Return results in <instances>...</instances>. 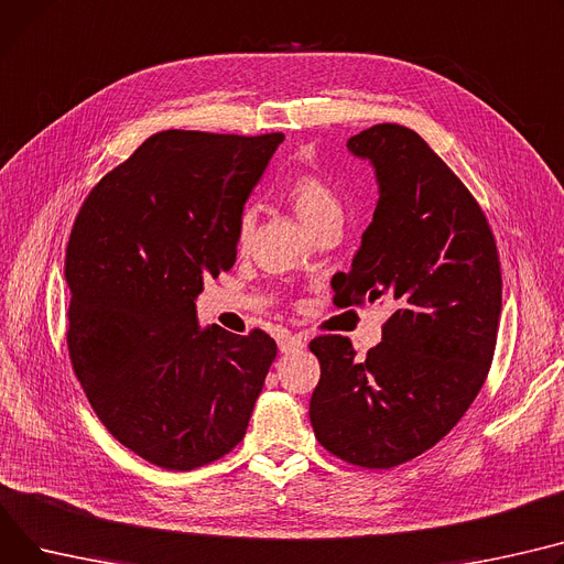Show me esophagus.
<instances>
[{"mask_svg": "<svg viewBox=\"0 0 564 564\" xmlns=\"http://www.w3.org/2000/svg\"><path fill=\"white\" fill-rule=\"evenodd\" d=\"M304 347H306V340L302 335L285 333V335H281V340H279V351L281 354H294V351H302Z\"/></svg>", "mask_w": 564, "mask_h": 564, "instance_id": "obj_1", "label": "esophagus"}]
</instances>
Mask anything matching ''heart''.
<instances>
[{"label":"heart","instance_id":"obj_1","mask_svg":"<svg viewBox=\"0 0 564 564\" xmlns=\"http://www.w3.org/2000/svg\"><path fill=\"white\" fill-rule=\"evenodd\" d=\"M285 197L308 231H315L326 221H343V215H345L343 199L337 197L333 187L317 174L294 176L285 187ZM251 231H253V215L251 210H245L238 221L240 247L249 242Z\"/></svg>","mask_w":564,"mask_h":564}]
</instances>
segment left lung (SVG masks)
Here are the masks:
<instances>
[{
	"label": "left lung",
	"instance_id": "obj_1",
	"mask_svg": "<svg viewBox=\"0 0 564 564\" xmlns=\"http://www.w3.org/2000/svg\"><path fill=\"white\" fill-rule=\"evenodd\" d=\"M379 183L373 219L335 274V304L388 302L383 340L356 358L347 337L311 343L322 377L311 424L333 456L390 469L452 431L490 371L501 317L495 236L463 181L412 129L347 140Z\"/></svg>",
	"mask_w": 564,
	"mask_h": 564
}]
</instances>
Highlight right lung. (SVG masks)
I'll return each instance as SVG.
<instances>
[{
    "label": "right lung",
    "mask_w": 564,
    "mask_h": 564,
    "mask_svg": "<svg viewBox=\"0 0 564 564\" xmlns=\"http://www.w3.org/2000/svg\"><path fill=\"white\" fill-rule=\"evenodd\" d=\"M281 142L154 133L93 187L72 227L74 373L108 433L163 469L229 454L276 358L258 328H202L195 302L234 268L240 215Z\"/></svg>",
    "instance_id": "add662e5"
}]
</instances>
